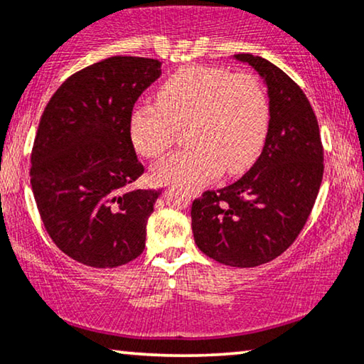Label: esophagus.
Segmentation results:
<instances>
[{"mask_svg":"<svg viewBox=\"0 0 364 364\" xmlns=\"http://www.w3.org/2000/svg\"><path fill=\"white\" fill-rule=\"evenodd\" d=\"M200 193H201L200 190H191V191H190V196H193V198H196V196H200Z\"/></svg>","mask_w":364,"mask_h":364,"instance_id":"esophagus-1","label":"esophagus"}]
</instances>
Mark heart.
<instances>
[{
	"mask_svg": "<svg viewBox=\"0 0 364 364\" xmlns=\"http://www.w3.org/2000/svg\"><path fill=\"white\" fill-rule=\"evenodd\" d=\"M270 105L252 75L220 67L179 68L158 89V104L141 100L129 114V137L137 153L159 158L179 126L193 146L156 164L159 185L196 186L216 176L245 171L259 158L269 132Z\"/></svg>",
	"mask_w": 364,
	"mask_h": 364,
	"instance_id": "obj_1",
	"label": "heart"
}]
</instances>
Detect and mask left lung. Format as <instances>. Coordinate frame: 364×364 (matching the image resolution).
Listing matches in <instances>:
<instances>
[{
	"label": "left lung",
	"mask_w": 364,
	"mask_h": 364,
	"mask_svg": "<svg viewBox=\"0 0 364 364\" xmlns=\"http://www.w3.org/2000/svg\"><path fill=\"white\" fill-rule=\"evenodd\" d=\"M267 87L270 122L248 173L191 206L198 248L220 264L257 267L277 259L309 218L323 181V144L309 100L287 73L262 57L233 55Z\"/></svg>",
	"instance_id": "left-lung-1"
}]
</instances>
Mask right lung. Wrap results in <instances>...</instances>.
<instances>
[{
    "instance_id": "obj_1",
    "label": "right lung",
    "mask_w": 364,
    "mask_h": 364,
    "mask_svg": "<svg viewBox=\"0 0 364 364\" xmlns=\"http://www.w3.org/2000/svg\"><path fill=\"white\" fill-rule=\"evenodd\" d=\"M159 75V60L105 58L68 77L43 110L31 191L50 238L80 264L114 269L144 250L161 190H127L144 173L129 114Z\"/></svg>"
}]
</instances>
